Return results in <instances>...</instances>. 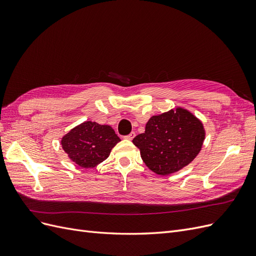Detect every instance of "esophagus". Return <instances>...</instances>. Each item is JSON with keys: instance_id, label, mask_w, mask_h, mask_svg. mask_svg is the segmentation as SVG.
Segmentation results:
<instances>
[{"instance_id": "esophagus-1", "label": "esophagus", "mask_w": 256, "mask_h": 256, "mask_svg": "<svg viewBox=\"0 0 256 256\" xmlns=\"http://www.w3.org/2000/svg\"><path fill=\"white\" fill-rule=\"evenodd\" d=\"M134 136H136V134H134V132H131V134H129L128 136H126L125 138H127V140H129V141H131Z\"/></svg>"}]
</instances>
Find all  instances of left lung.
I'll list each match as a JSON object with an SVG mask.
<instances>
[{"instance_id": "obj_1", "label": "left lung", "mask_w": 256, "mask_h": 256, "mask_svg": "<svg viewBox=\"0 0 256 256\" xmlns=\"http://www.w3.org/2000/svg\"><path fill=\"white\" fill-rule=\"evenodd\" d=\"M205 140L202 122L190 111L178 106L147 122L145 132L134 144L150 170L158 175L178 172L193 161Z\"/></svg>"}]
</instances>
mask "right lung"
Wrapping results in <instances>:
<instances>
[{
	"label": "right lung",
	"mask_w": 256,
	"mask_h": 256,
	"mask_svg": "<svg viewBox=\"0 0 256 256\" xmlns=\"http://www.w3.org/2000/svg\"><path fill=\"white\" fill-rule=\"evenodd\" d=\"M120 141L109 125L84 122L62 138V147L69 159L83 168H95L104 161Z\"/></svg>",
	"instance_id": "add662e5"
}]
</instances>
